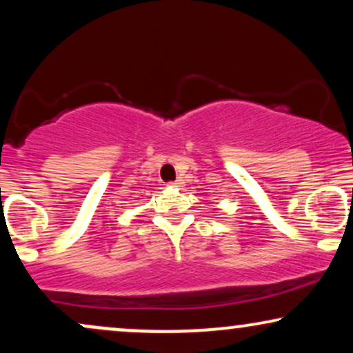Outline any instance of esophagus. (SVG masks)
<instances>
[{
  "label": "esophagus",
  "mask_w": 353,
  "mask_h": 353,
  "mask_svg": "<svg viewBox=\"0 0 353 353\" xmlns=\"http://www.w3.org/2000/svg\"><path fill=\"white\" fill-rule=\"evenodd\" d=\"M184 184V182H182V179L179 177V179H176L174 182H169V185H171V188H181V185Z\"/></svg>",
  "instance_id": "1"
}]
</instances>
